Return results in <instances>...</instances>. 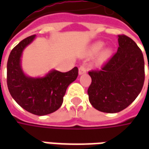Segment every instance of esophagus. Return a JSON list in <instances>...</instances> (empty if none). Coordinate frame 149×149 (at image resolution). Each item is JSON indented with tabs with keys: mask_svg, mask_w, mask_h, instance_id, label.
<instances>
[{
	"mask_svg": "<svg viewBox=\"0 0 149 149\" xmlns=\"http://www.w3.org/2000/svg\"><path fill=\"white\" fill-rule=\"evenodd\" d=\"M86 72H87V68H86L85 65H81V67L79 68V74L82 75L86 73Z\"/></svg>",
	"mask_w": 149,
	"mask_h": 149,
	"instance_id": "esophagus-1",
	"label": "esophagus"
}]
</instances>
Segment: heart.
Masks as SVG:
<instances>
[{
	"mask_svg": "<svg viewBox=\"0 0 149 149\" xmlns=\"http://www.w3.org/2000/svg\"><path fill=\"white\" fill-rule=\"evenodd\" d=\"M104 47V43L103 42H98L97 44H95L93 46V48L91 49V52L93 53V54H96L97 52H99L102 49V48ZM110 52H111V50L109 49H107L104 52L101 54L100 57V60L101 61H104L105 59L110 55Z\"/></svg>",
	"mask_w": 149,
	"mask_h": 149,
	"instance_id": "obj_1",
	"label": "heart"
}]
</instances>
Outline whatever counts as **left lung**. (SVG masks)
I'll return each mask as SVG.
<instances>
[{"instance_id":"left-lung-1","label":"left lung","mask_w":149,"mask_h":149,"mask_svg":"<svg viewBox=\"0 0 149 149\" xmlns=\"http://www.w3.org/2000/svg\"><path fill=\"white\" fill-rule=\"evenodd\" d=\"M118 43L117 51L100 69L88 72L92 78L88 99L100 112L115 113L126 109L144 85V61L141 49L124 34L118 35Z\"/></svg>"}]
</instances>
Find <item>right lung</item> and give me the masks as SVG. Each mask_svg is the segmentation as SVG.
Listing matches in <instances>:
<instances>
[{
	"instance_id": "obj_1",
	"label": "right lung",
	"mask_w": 149,
	"mask_h": 149,
	"mask_svg": "<svg viewBox=\"0 0 149 149\" xmlns=\"http://www.w3.org/2000/svg\"><path fill=\"white\" fill-rule=\"evenodd\" d=\"M35 38L28 37L12 49L7 62V85L12 97L24 109L37 116L61 106L66 89L78 76L77 67L66 72L52 70L42 78L26 77L21 68L22 51Z\"/></svg>"
}]
</instances>
